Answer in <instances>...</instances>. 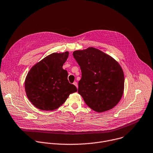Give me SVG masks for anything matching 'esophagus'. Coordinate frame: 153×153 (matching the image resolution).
<instances>
[{"mask_svg":"<svg viewBox=\"0 0 153 153\" xmlns=\"http://www.w3.org/2000/svg\"><path fill=\"white\" fill-rule=\"evenodd\" d=\"M73 84H74V85L77 87V88H78V84H77V83L76 82H74L73 83Z\"/></svg>","mask_w":153,"mask_h":153,"instance_id":"obj_1","label":"esophagus"}]
</instances>
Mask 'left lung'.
Returning a JSON list of instances; mask_svg holds the SVG:
<instances>
[{
  "label": "left lung",
  "mask_w": 153,
  "mask_h": 153,
  "mask_svg": "<svg viewBox=\"0 0 153 153\" xmlns=\"http://www.w3.org/2000/svg\"><path fill=\"white\" fill-rule=\"evenodd\" d=\"M73 55L81 70L78 93L85 103L97 112L112 109L124 91V76L120 64L93 47L74 51Z\"/></svg>",
  "instance_id": "1"
}]
</instances>
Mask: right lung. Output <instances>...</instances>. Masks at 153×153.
<instances>
[{
	"mask_svg": "<svg viewBox=\"0 0 153 153\" xmlns=\"http://www.w3.org/2000/svg\"><path fill=\"white\" fill-rule=\"evenodd\" d=\"M68 52L51 54L29 71L25 80L28 99L36 108L53 111L60 107L77 88L69 83L68 73L62 68Z\"/></svg>",
	"mask_w": 153,
	"mask_h": 153,
	"instance_id": "right-lung-1",
	"label": "right lung"
}]
</instances>
